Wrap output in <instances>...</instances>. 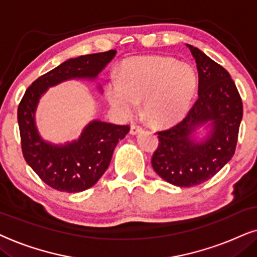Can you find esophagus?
<instances>
[{"mask_svg":"<svg viewBox=\"0 0 257 257\" xmlns=\"http://www.w3.org/2000/svg\"><path fill=\"white\" fill-rule=\"evenodd\" d=\"M142 131H143V128H142L141 125L135 124V123H133V124L131 125V134L132 135H136V134H138V133L142 132Z\"/></svg>","mask_w":257,"mask_h":257,"instance_id":"34e87169","label":"esophagus"}]
</instances>
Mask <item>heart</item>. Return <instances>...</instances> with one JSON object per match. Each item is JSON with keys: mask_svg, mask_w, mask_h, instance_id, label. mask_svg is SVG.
<instances>
[{"mask_svg": "<svg viewBox=\"0 0 257 257\" xmlns=\"http://www.w3.org/2000/svg\"><path fill=\"white\" fill-rule=\"evenodd\" d=\"M196 88L193 68L168 57H141L128 61L121 78L108 83L110 104L124 117L139 110L154 125L179 121L189 109Z\"/></svg>", "mask_w": 257, "mask_h": 257, "instance_id": "obj_1", "label": "heart"}]
</instances>
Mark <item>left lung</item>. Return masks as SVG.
Wrapping results in <instances>:
<instances>
[{
    "label": "left lung",
    "instance_id": "8db88e82",
    "mask_svg": "<svg viewBox=\"0 0 257 257\" xmlns=\"http://www.w3.org/2000/svg\"><path fill=\"white\" fill-rule=\"evenodd\" d=\"M198 71V97L182 121L157 133L159 147L152 166L164 181L177 187L206 182L231 160L237 143L243 105L230 75L200 49L187 44ZM208 121L210 134L195 142L198 126Z\"/></svg>",
    "mask_w": 257,
    "mask_h": 257
}]
</instances>
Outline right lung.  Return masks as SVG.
Instances as JSON below:
<instances>
[{"label":"right lung","mask_w":257,"mask_h":257,"mask_svg":"<svg viewBox=\"0 0 257 257\" xmlns=\"http://www.w3.org/2000/svg\"><path fill=\"white\" fill-rule=\"evenodd\" d=\"M115 54L116 50H109L66 61L34 81L20 102L17 121L23 157L40 179L54 189L80 193L93 187L109 167L116 145L124 139L131 128L94 119L76 141L51 145L41 138L35 124L40 97L48 88L63 81L94 80L114 59Z\"/></svg>","instance_id":"right-lung-1"}]
</instances>
